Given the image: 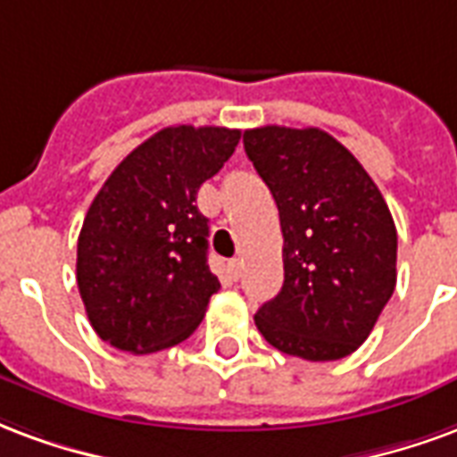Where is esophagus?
Returning <instances> with one entry per match:
<instances>
[{
  "label": "esophagus",
  "mask_w": 457,
  "mask_h": 457,
  "mask_svg": "<svg viewBox=\"0 0 457 457\" xmlns=\"http://www.w3.org/2000/svg\"><path fill=\"white\" fill-rule=\"evenodd\" d=\"M228 270H231L233 279L241 278V270H243V261H241V258H233V261H228Z\"/></svg>",
  "instance_id": "esophagus-1"
}]
</instances>
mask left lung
<instances>
[{
  "mask_svg": "<svg viewBox=\"0 0 457 457\" xmlns=\"http://www.w3.org/2000/svg\"><path fill=\"white\" fill-rule=\"evenodd\" d=\"M243 145L282 226L285 285L255 326L278 351L338 361L368 338L397 285L387 202L345 145L321 129L261 126Z\"/></svg>",
  "mask_w": 457,
  "mask_h": 457,
  "instance_id": "left-lung-1",
  "label": "left lung"
}]
</instances>
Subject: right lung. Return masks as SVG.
<instances>
[{
    "mask_svg": "<svg viewBox=\"0 0 457 457\" xmlns=\"http://www.w3.org/2000/svg\"><path fill=\"white\" fill-rule=\"evenodd\" d=\"M241 141L238 129L168 126L116 165L78 238V287L96 336L143 355L195 334L219 292L196 192Z\"/></svg>",
    "mask_w": 457,
    "mask_h": 457,
    "instance_id": "right-lung-1",
    "label": "right lung"
}]
</instances>
